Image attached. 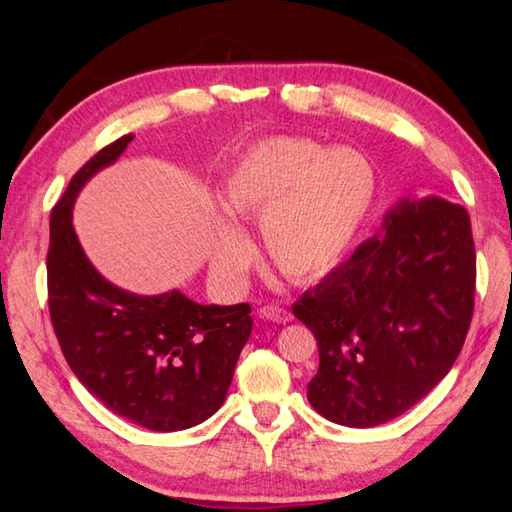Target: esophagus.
I'll return each instance as SVG.
<instances>
[{"label": "esophagus", "instance_id": "34e87169", "mask_svg": "<svg viewBox=\"0 0 512 512\" xmlns=\"http://www.w3.org/2000/svg\"><path fill=\"white\" fill-rule=\"evenodd\" d=\"M259 317L266 319V321H275V323H288L292 319V314L286 308L270 303V306L259 308Z\"/></svg>", "mask_w": 512, "mask_h": 512}]
</instances>
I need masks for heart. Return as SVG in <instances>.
<instances>
[{
  "label": "heart",
  "mask_w": 512,
  "mask_h": 512,
  "mask_svg": "<svg viewBox=\"0 0 512 512\" xmlns=\"http://www.w3.org/2000/svg\"><path fill=\"white\" fill-rule=\"evenodd\" d=\"M376 195L378 169L365 151L275 136L239 158L224 180L222 204L237 222H262L266 253L279 273L312 284L350 253ZM250 262L248 239L237 228H217L213 275L239 284Z\"/></svg>",
  "instance_id": "obj_1"
}]
</instances>
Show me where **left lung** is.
Listing matches in <instances>:
<instances>
[{
	"label": "left lung",
	"mask_w": 512,
	"mask_h": 512,
	"mask_svg": "<svg viewBox=\"0 0 512 512\" xmlns=\"http://www.w3.org/2000/svg\"><path fill=\"white\" fill-rule=\"evenodd\" d=\"M292 314L319 343L308 400L345 427L398 418L449 374L475 306V244L464 206L400 200Z\"/></svg>",
	"instance_id": "1"
}]
</instances>
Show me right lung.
Wrapping results in <instances>:
<instances>
[{
	"instance_id": "right-lung-1",
	"label": "right lung",
	"mask_w": 512,
	"mask_h": 512,
	"mask_svg": "<svg viewBox=\"0 0 512 512\" xmlns=\"http://www.w3.org/2000/svg\"><path fill=\"white\" fill-rule=\"evenodd\" d=\"M134 136L103 147L74 173L50 215L48 306L74 376L92 396L149 431H180L222 407L253 332L248 303L200 306L180 290L140 297L110 284L72 226L74 198Z\"/></svg>"
}]
</instances>
